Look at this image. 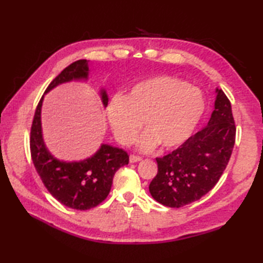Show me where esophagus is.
<instances>
[{"label":"esophagus","mask_w":263,"mask_h":263,"mask_svg":"<svg viewBox=\"0 0 263 263\" xmlns=\"http://www.w3.org/2000/svg\"><path fill=\"white\" fill-rule=\"evenodd\" d=\"M142 158L139 157V156L136 155H130V163L135 164V163H139V161H141Z\"/></svg>","instance_id":"1"}]
</instances>
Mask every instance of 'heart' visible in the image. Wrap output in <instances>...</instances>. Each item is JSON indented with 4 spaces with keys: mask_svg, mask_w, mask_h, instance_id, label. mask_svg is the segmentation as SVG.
I'll list each match as a JSON object with an SVG mask.
<instances>
[{
    "mask_svg": "<svg viewBox=\"0 0 263 263\" xmlns=\"http://www.w3.org/2000/svg\"><path fill=\"white\" fill-rule=\"evenodd\" d=\"M204 98L197 88L177 78H149L133 86L125 99L110 100L107 116L116 140L128 146L140 132L138 148L150 152L161 146L172 150L191 137L204 113Z\"/></svg>",
    "mask_w": 263,
    "mask_h": 263,
    "instance_id": "heart-1",
    "label": "heart"
}]
</instances>
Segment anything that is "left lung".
Returning <instances> with one entry per match:
<instances>
[{"label":"left lung","mask_w":263,"mask_h":263,"mask_svg":"<svg viewBox=\"0 0 263 263\" xmlns=\"http://www.w3.org/2000/svg\"><path fill=\"white\" fill-rule=\"evenodd\" d=\"M215 109L208 125L174 152L156 158L158 173L149 185L159 203L181 208L202 198L219 181L235 144L236 126L232 105L217 89Z\"/></svg>","instance_id":"left-lung-1"}]
</instances>
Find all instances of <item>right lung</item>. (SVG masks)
<instances>
[{"instance_id":"1","label":"right lung","mask_w":263,"mask_h":263,"mask_svg":"<svg viewBox=\"0 0 263 263\" xmlns=\"http://www.w3.org/2000/svg\"><path fill=\"white\" fill-rule=\"evenodd\" d=\"M87 60L76 61L61 72L49 83L45 92L61 83L88 79ZM103 104L106 107L108 97L102 90ZM43 98L39 100L30 128V153L33 166L47 191L59 202L77 210L95 208L107 198L116 171L128 164V155L123 149L102 144L98 152L81 161H61L48 153L43 140L41 110Z\"/></svg>"}]
</instances>
